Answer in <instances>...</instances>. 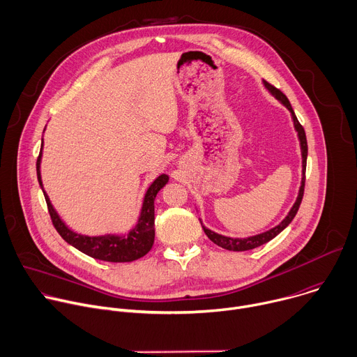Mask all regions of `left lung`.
<instances>
[{"label": "left lung", "instance_id": "obj_1", "mask_svg": "<svg viewBox=\"0 0 357 357\" xmlns=\"http://www.w3.org/2000/svg\"><path fill=\"white\" fill-rule=\"evenodd\" d=\"M266 89L278 100L281 101V103L289 110L291 113V117H292V121H294V127H295V131L298 132V139H299V145H301V155H302V179H301V186H299V192H298V196H296V200L294 203V206L291 208V211L288 212V215L285 216V219L277 225L275 227L264 231V233H260V234H256V236H250V237H245V238H234V237H227V236H223V234H219V233H215L212 231L211 229L205 227L202 225V220H200V225L203 227V230H205L206 236L215 243L218 244L219 247L222 248H226V250H230V251H247V250H251V248H256V247H260L266 243H268L270 240H273L275 236H278L291 222L292 219L295 218L298 209H299V205L302 202V196H303V188H305V171H307V157H308V144H307V135H305V131H303V127L299 124L292 107H291V103L289 100L287 98V96L275 89L273 84H270L268 82L263 80Z\"/></svg>", "mask_w": 357, "mask_h": 357}]
</instances>
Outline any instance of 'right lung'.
Masks as SVG:
<instances>
[{"mask_svg": "<svg viewBox=\"0 0 357 357\" xmlns=\"http://www.w3.org/2000/svg\"><path fill=\"white\" fill-rule=\"evenodd\" d=\"M42 148H43V139L39 151V157L36 161L38 182L45 195L50 219H52V223L58 230V233L62 236V238L70 245H73L75 248H77L79 251L87 254V256L96 260H103L109 263H130L144 257L145 254L152 248L154 237H155L154 200L157 197V193L168 183L169 176L162 174L149 185L142 200V208H141L138 222L127 234L124 236L123 234H103V236L79 234L65 225V222L61 219V216L52 206V203H50L49 196L43 190L42 178H40Z\"/></svg>", "mask_w": 357, "mask_h": 357, "instance_id": "obj_1", "label": "right lung"}]
</instances>
